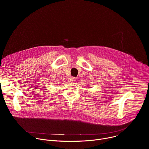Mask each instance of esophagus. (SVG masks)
Here are the masks:
<instances>
[{
    "label": "esophagus",
    "mask_w": 149,
    "mask_h": 149,
    "mask_svg": "<svg viewBox=\"0 0 149 149\" xmlns=\"http://www.w3.org/2000/svg\"><path fill=\"white\" fill-rule=\"evenodd\" d=\"M75 80H76L75 78L74 77H70V78H69V79H68L69 82H74L75 81Z\"/></svg>",
    "instance_id": "34e87169"
}]
</instances>
